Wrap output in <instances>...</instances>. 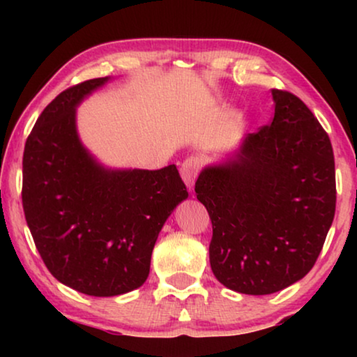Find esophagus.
<instances>
[{
	"label": "esophagus",
	"instance_id": "esophagus-1",
	"mask_svg": "<svg viewBox=\"0 0 357 357\" xmlns=\"http://www.w3.org/2000/svg\"><path fill=\"white\" fill-rule=\"evenodd\" d=\"M202 164H203V160L199 159L198 155H190V158L183 160L182 167H180V175H182L183 182L187 183V187L190 190L193 188L195 178L198 177L199 169H202Z\"/></svg>",
	"mask_w": 357,
	"mask_h": 357
}]
</instances>
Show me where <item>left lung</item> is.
Listing matches in <instances>:
<instances>
[{
	"mask_svg": "<svg viewBox=\"0 0 357 357\" xmlns=\"http://www.w3.org/2000/svg\"><path fill=\"white\" fill-rule=\"evenodd\" d=\"M270 125L243 138L195 183L213 224L209 263L242 294H273L315 265L336 208L335 158L326 131L299 97L273 89Z\"/></svg>",
	"mask_w": 357,
	"mask_h": 357,
	"instance_id": "1",
	"label": "left lung"
}]
</instances>
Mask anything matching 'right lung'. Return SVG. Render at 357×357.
Returning a JSON list of instances; mask_svg holds the SVG:
<instances>
[{"label": "right lung", "mask_w": 357, "mask_h": 357, "mask_svg": "<svg viewBox=\"0 0 357 357\" xmlns=\"http://www.w3.org/2000/svg\"><path fill=\"white\" fill-rule=\"evenodd\" d=\"M109 77L58 94L38 116L22 158V206L48 271L87 296H120L148 280L170 213L188 197L175 165L110 170L81 144L76 107Z\"/></svg>", "instance_id": "right-lung-1"}]
</instances>
